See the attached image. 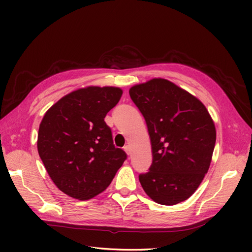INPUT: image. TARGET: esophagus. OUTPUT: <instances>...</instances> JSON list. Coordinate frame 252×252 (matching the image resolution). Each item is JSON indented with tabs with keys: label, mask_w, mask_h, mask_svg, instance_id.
<instances>
[{
	"label": "esophagus",
	"mask_w": 252,
	"mask_h": 252,
	"mask_svg": "<svg viewBox=\"0 0 252 252\" xmlns=\"http://www.w3.org/2000/svg\"><path fill=\"white\" fill-rule=\"evenodd\" d=\"M124 150L126 151V154L129 156L130 155V152H131V150H130V146H129V145H126V146L124 147Z\"/></svg>",
	"instance_id": "esophagus-1"
}]
</instances>
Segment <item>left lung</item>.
<instances>
[{"instance_id": "left-lung-1", "label": "left lung", "mask_w": 252, "mask_h": 252, "mask_svg": "<svg viewBox=\"0 0 252 252\" xmlns=\"http://www.w3.org/2000/svg\"><path fill=\"white\" fill-rule=\"evenodd\" d=\"M146 121L152 164L141 173V185L152 200L175 205L187 200L207 173L216 145V127L205 106L164 79L129 90Z\"/></svg>"}]
</instances>
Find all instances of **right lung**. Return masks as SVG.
<instances>
[{
	"instance_id": "1",
	"label": "right lung",
	"mask_w": 252,
	"mask_h": 252,
	"mask_svg": "<svg viewBox=\"0 0 252 252\" xmlns=\"http://www.w3.org/2000/svg\"><path fill=\"white\" fill-rule=\"evenodd\" d=\"M123 91L87 87L65 95L45 113L37 151L57 187L71 197L89 200L109 186L126 152L116 148L104 118Z\"/></svg>"
}]
</instances>
